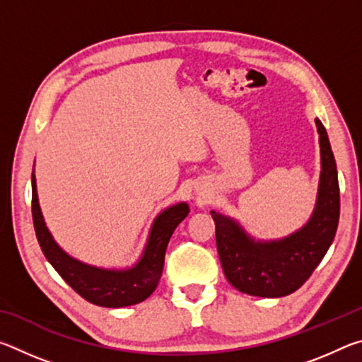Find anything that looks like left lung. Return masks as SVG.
<instances>
[{
    "mask_svg": "<svg viewBox=\"0 0 362 362\" xmlns=\"http://www.w3.org/2000/svg\"><path fill=\"white\" fill-rule=\"evenodd\" d=\"M315 122L320 134L321 173L315 209L302 228L279 240H255L236 218L211 211L223 273L243 293L278 298L296 292L334 241L340 216L339 177L327 132L320 119Z\"/></svg>",
    "mask_w": 362,
    "mask_h": 362,
    "instance_id": "left-lung-1",
    "label": "left lung"
}]
</instances>
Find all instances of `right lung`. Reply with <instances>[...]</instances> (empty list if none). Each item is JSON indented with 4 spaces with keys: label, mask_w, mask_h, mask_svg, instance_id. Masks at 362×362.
I'll return each mask as SVG.
<instances>
[{
    "label": "right lung",
    "mask_w": 362,
    "mask_h": 362,
    "mask_svg": "<svg viewBox=\"0 0 362 362\" xmlns=\"http://www.w3.org/2000/svg\"><path fill=\"white\" fill-rule=\"evenodd\" d=\"M188 212L189 207L185 201L169 206L163 212H159L150 226L142 255L132 267H95L71 257L54 240L40 207L35 169L32 173L33 225L42 254L73 291L78 292L88 302L105 306V308L131 306L144 302L151 296L161 279L164 255H166L170 236L177 225L188 216Z\"/></svg>",
    "instance_id": "add662e5"
}]
</instances>
